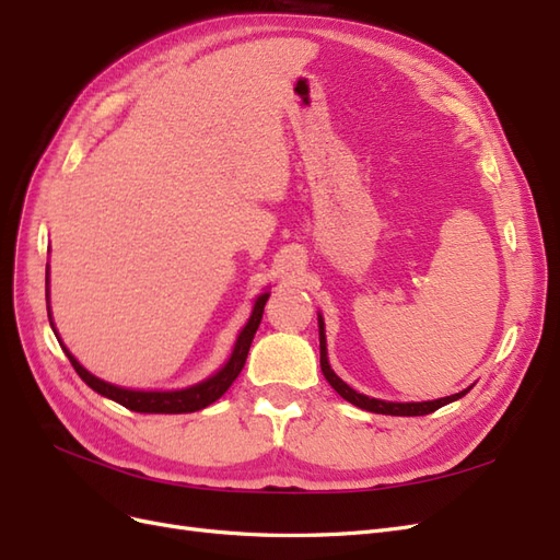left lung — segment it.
Here are the masks:
<instances>
[{
    "label": "left lung",
    "instance_id": "obj_1",
    "mask_svg": "<svg viewBox=\"0 0 560 560\" xmlns=\"http://www.w3.org/2000/svg\"><path fill=\"white\" fill-rule=\"evenodd\" d=\"M319 366H322V374H325V378L329 381V385L336 389L338 395H341L346 401L360 406V409L364 411H371V413H385V416H425V413H432L436 409H442V406L460 399L469 393V387L463 389V393L457 395H451V397H442V399H434V401H409V404H401V401H383V399H371L366 395H360L354 393L352 387H348L341 378H338L329 362H327V341H325V322H322L319 317Z\"/></svg>",
    "mask_w": 560,
    "mask_h": 560
}]
</instances>
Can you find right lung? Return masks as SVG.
Returning <instances> with one entry per match:
<instances>
[{"mask_svg":"<svg viewBox=\"0 0 560 560\" xmlns=\"http://www.w3.org/2000/svg\"><path fill=\"white\" fill-rule=\"evenodd\" d=\"M46 284H48V273H46ZM266 301H268V294H261L257 299V303H254L252 317L247 319V325L241 331L238 341H235L231 360L222 369H219L214 376H210L208 381H202L194 387L173 389V393H142V389H126V387H118V385L100 381L93 374H89V371L72 358L70 350H67L62 343L60 346H62L67 358H70V362H72L77 374L81 376V381L91 385L97 395L109 397L116 404H121V406H126V409L138 411V413H194V411L206 409V406H210L212 401H217L231 387V383L238 378V374L245 366V360H247L252 338L261 325ZM46 303H48V290H46ZM48 319H50V315H48ZM50 327H54V322H50ZM58 341H60V338H58Z\"/></svg>","mask_w":560,"mask_h":560,"instance_id":"add662e5","label":"right lung"}]
</instances>
